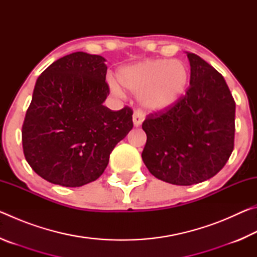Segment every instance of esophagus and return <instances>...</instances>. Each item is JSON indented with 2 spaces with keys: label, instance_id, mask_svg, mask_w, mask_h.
<instances>
[{
  "label": "esophagus",
  "instance_id": "esophagus-1",
  "mask_svg": "<svg viewBox=\"0 0 257 257\" xmlns=\"http://www.w3.org/2000/svg\"><path fill=\"white\" fill-rule=\"evenodd\" d=\"M144 121V114L141 111H135L133 115V122L135 127H139Z\"/></svg>",
  "mask_w": 257,
  "mask_h": 257
}]
</instances>
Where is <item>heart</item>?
<instances>
[{
	"label": "heart",
	"instance_id": "obj_1",
	"mask_svg": "<svg viewBox=\"0 0 257 257\" xmlns=\"http://www.w3.org/2000/svg\"><path fill=\"white\" fill-rule=\"evenodd\" d=\"M118 80L125 89L138 95L141 105L161 112L172 107L185 94L189 84V70L179 60H144L121 68ZM113 93L122 95L114 79H108Z\"/></svg>",
	"mask_w": 257,
	"mask_h": 257
}]
</instances>
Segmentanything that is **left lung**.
I'll return each mask as SVG.
<instances>
[{"label": "left lung", "instance_id": "obj_1", "mask_svg": "<svg viewBox=\"0 0 257 257\" xmlns=\"http://www.w3.org/2000/svg\"><path fill=\"white\" fill-rule=\"evenodd\" d=\"M190 81L186 95L143 122L147 141L142 153L158 179L190 186L215 176L233 151L236 103L221 73L186 52Z\"/></svg>", "mask_w": 257, "mask_h": 257}]
</instances>
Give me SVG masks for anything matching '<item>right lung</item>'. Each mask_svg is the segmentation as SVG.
<instances>
[{
	"mask_svg": "<svg viewBox=\"0 0 257 257\" xmlns=\"http://www.w3.org/2000/svg\"><path fill=\"white\" fill-rule=\"evenodd\" d=\"M101 55L75 52L56 60L35 84L23 125L24 154L43 179L64 187L95 181L111 152L133 129V110L103 105L110 93Z\"/></svg>",
	"mask_w": 257,
	"mask_h": 257,
	"instance_id": "1",
	"label": "right lung"
}]
</instances>
